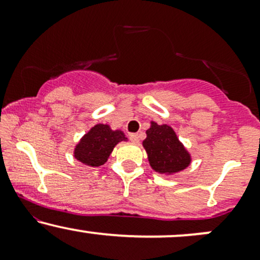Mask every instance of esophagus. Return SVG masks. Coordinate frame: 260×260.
Wrapping results in <instances>:
<instances>
[{"label":"esophagus","mask_w":260,"mask_h":260,"mask_svg":"<svg viewBox=\"0 0 260 260\" xmlns=\"http://www.w3.org/2000/svg\"><path fill=\"white\" fill-rule=\"evenodd\" d=\"M129 139L132 140L133 143H136V144H137V143H139V134L132 133V134H131V136H129Z\"/></svg>","instance_id":"esophagus-1"}]
</instances>
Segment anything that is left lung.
<instances>
[{"label": "left lung", "instance_id": "obj_1", "mask_svg": "<svg viewBox=\"0 0 260 260\" xmlns=\"http://www.w3.org/2000/svg\"><path fill=\"white\" fill-rule=\"evenodd\" d=\"M143 147L148 154L151 169L159 174H177L188 168L192 161L190 154L168 124H157L151 121Z\"/></svg>", "mask_w": 260, "mask_h": 260}]
</instances>
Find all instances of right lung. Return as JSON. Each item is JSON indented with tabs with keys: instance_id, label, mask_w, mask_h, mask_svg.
<instances>
[{
	"instance_id": "obj_1",
	"label": "right lung",
	"mask_w": 260,
	"mask_h": 260,
	"mask_svg": "<svg viewBox=\"0 0 260 260\" xmlns=\"http://www.w3.org/2000/svg\"><path fill=\"white\" fill-rule=\"evenodd\" d=\"M122 140H127L122 131H113L109 124H95L76 145L74 157L86 166L98 168L106 162L113 148Z\"/></svg>"
}]
</instances>
